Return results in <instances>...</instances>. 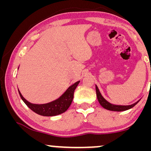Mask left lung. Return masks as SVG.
I'll return each mask as SVG.
<instances>
[{"mask_svg":"<svg viewBox=\"0 0 151 151\" xmlns=\"http://www.w3.org/2000/svg\"><path fill=\"white\" fill-rule=\"evenodd\" d=\"M96 96H97V99L99 104L103 108H104L107 110L109 111H124L129 110V109L133 108L134 106H136L137 104L139 102L141 99H139L138 101L135 102L134 104L131 105H117L114 104H111L110 102H109L107 100H106L104 96H102L101 92H100L98 86L96 85Z\"/></svg>","mask_w":151,"mask_h":151,"instance_id":"1","label":"left lung"}]
</instances>
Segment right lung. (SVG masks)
Here are the masks:
<instances>
[{"mask_svg":"<svg viewBox=\"0 0 151 151\" xmlns=\"http://www.w3.org/2000/svg\"><path fill=\"white\" fill-rule=\"evenodd\" d=\"M79 82L80 81H78L72 85L69 86L68 89L57 99L50 101L49 103L42 104L30 103L22 96L19 89L18 92L24 103L35 113L44 116H58L59 114L64 113L68 109L73 100L74 90L77 88Z\"/></svg>","mask_w":151,"mask_h":151,"instance_id":"right-lung-1","label":"right lung"}]
</instances>
